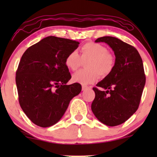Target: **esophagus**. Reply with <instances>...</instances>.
I'll return each instance as SVG.
<instances>
[{
	"instance_id": "1",
	"label": "esophagus",
	"mask_w": 157,
	"mask_h": 157,
	"mask_svg": "<svg viewBox=\"0 0 157 157\" xmlns=\"http://www.w3.org/2000/svg\"><path fill=\"white\" fill-rule=\"evenodd\" d=\"M89 89H91V87H89V86H82V91H86V90Z\"/></svg>"
}]
</instances>
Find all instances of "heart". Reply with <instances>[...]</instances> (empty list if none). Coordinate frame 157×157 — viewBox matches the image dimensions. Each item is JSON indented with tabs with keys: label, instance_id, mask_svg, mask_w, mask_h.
Instances as JSON below:
<instances>
[{
	"label": "heart",
	"instance_id": "heart-1",
	"mask_svg": "<svg viewBox=\"0 0 157 157\" xmlns=\"http://www.w3.org/2000/svg\"><path fill=\"white\" fill-rule=\"evenodd\" d=\"M81 57L76 51L70 52L65 59V64L69 69L75 71L79 68L82 60L90 59L86 64L88 70H79L73 74V82L83 85H89L96 82L99 74L102 77H106L112 71L115 60L108 49L101 44L89 42L80 48Z\"/></svg>",
	"mask_w": 157,
	"mask_h": 157
}]
</instances>
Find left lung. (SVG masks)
Wrapping results in <instances>:
<instances>
[{"mask_svg": "<svg viewBox=\"0 0 157 157\" xmlns=\"http://www.w3.org/2000/svg\"><path fill=\"white\" fill-rule=\"evenodd\" d=\"M95 42L109 45L116 58L112 71L97 84V88H93L95 98L91 110L102 123L119 125L128 120L139 108L145 84L142 60L134 46L116 37L105 36Z\"/></svg>", "mask_w": 157, "mask_h": 157, "instance_id": "1", "label": "left lung"}]
</instances>
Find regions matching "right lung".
I'll return each instance as SVG.
<instances>
[{"label":"right lung","mask_w":157,"mask_h":157,"mask_svg":"<svg viewBox=\"0 0 157 157\" xmlns=\"http://www.w3.org/2000/svg\"><path fill=\"white\" fill-rule=\"evenodd\" d=\"M80 43L48 36L32 45L21 57L16 71L20 105L31 121L40 127L55 125L63 116L80 84L66 85L71 79L65 59Z\"/></svg>","instance_id":"1"}]
</instances>
